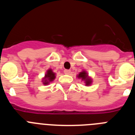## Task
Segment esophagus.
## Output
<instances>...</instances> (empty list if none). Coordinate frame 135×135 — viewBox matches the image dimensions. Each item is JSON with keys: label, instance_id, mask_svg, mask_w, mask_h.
<instances>
[{"label": "esophagus", "instance_id": "esophagus-1", "mask_svg": "<svg viewBox=\"0 0 135 135\" xmlns=\"http://www.w3.org/2000/svg\"><path fill=\"white\" fill-rule=\"evenodd\" d=\"M64 73H65V74H70V70H64Z\"/></svg>", "mask_w": 135, "mask_h": 135}]
</instances>
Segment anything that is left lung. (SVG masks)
<instances>
[{
  "label": "left lung",
  "instance_id": "left-lung-1",
  "mask_svg": "<svg viewBox=\"0 0 135 135\" xmlns=\"http://www.w3.org/2000/svg\"><path fill=\"white\" fill-rule=\"evenodd\" d=\"M76 77L78 78H79V79H81L82 81H84L85 86H89L92 84L93 80H92V78L89 76V74L87 73V71H85V70H82V71H80V72L76 76Z\"/></svg>",
  "mask_w": 135,
  "mask_h": 135
}]
</instances>
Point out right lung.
<instances>
[{
  "instance_id": "right-lung-1",
  "label": "right lung",
  "mask_w": 135,
  "mask_h": 135,
  "mask_svg": "<svg viewBox=\"0 0 135 135\" xmlns=\"http://www.w3.org/2000/svg\"><path fill=\"white\" fill-rule=\"evenodd\" d=\"M56 78V74L53 72L52 69H49L46 71V74H45V76L42 78V82L44 85H48L51 82H53Z\"/></svg>"
}]
</instances>
